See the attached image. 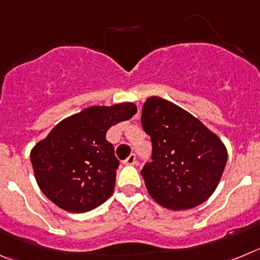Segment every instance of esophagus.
<instances>
[{"mask_svg": "<svg viewBox=\"0 0 260 260\" xmlns=\"http://www.w3.org/2000/svg\"><path fill=\"white\" fill-rule=\"evenodd\" d=\"M123 163L125 164V166H135L136 164V155L135 154H131L129 156L127 157V159L123 161Z\"/></svg>", "mask_w": 260, "mask_h": 260, "instance_id": "1", "label": "esophagus"}]
</instances>
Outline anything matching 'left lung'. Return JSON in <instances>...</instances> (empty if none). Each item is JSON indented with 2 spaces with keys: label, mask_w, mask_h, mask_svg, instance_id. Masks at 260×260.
<instances>
[{
  "label": "left lung",
  "mask_w": 260,
  "mask_h": 260,
  "mask_svg": "<svg viewBox=\"0 0 260 260\" xmlns=\"http://www.w3.org/2000/svg\"><path fill=\"white\" fill-rule=\"evenodd\" d=\"M141 123L152 142V161L141 171L149 195L171 210L208 200L227 163L222 140L185 109L157 96L144 103Z\"/></svg>",
  "instance_id": "1"
}]
</instances>
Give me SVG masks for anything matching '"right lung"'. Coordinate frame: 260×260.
<instances>
[{
  "instance_id": "obj_1",
  "label": "right lung",
  "mask_w": 260,
  "mask_h": 260,
  "mask_svg": "<svg viewBox=\"0 0 260 260\" xmlns=\"http://www.w3.org/2000/svg\"><path fill=\"white\" fill-rule=\"evenodd\" d=\"M136 113L133 103L89 106L55 125L30 151L41 191L70 213L88 212L105 203L115 187L119 167L106 132Z\"/></svg>"
}]
</instances>
